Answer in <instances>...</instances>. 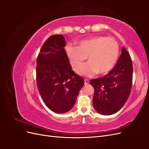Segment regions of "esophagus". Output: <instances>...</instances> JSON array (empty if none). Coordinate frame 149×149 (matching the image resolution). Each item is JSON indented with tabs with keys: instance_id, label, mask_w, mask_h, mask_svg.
<instances>
[{
	"instance_id": "obj_1",
	"label": "esophagus",
	"mask_w": 149,
	"mask_h": 149,
	"mask_svg": "<svg viewBox=\"0 0 149 149\" xmlns=\"http://www.w3.org/2000/svg\"><path fill=\"white\" fill-rule=\"evenodd\" d=\"M89 79H84V84H88L89 83Z\"/></svg>"
}]
</instances>
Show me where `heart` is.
<instances>
[{
  "mask_svg": "<svg viewBox=\"0 0 149 149\" xmlns=\"http://www.w3.org/2000/svg\"><path fill=\"white\" fill-rule=\"evenodd\" d=\"M65 52L70 64L77 68L86 59L89 61L76 70L81 75H104L114 68L119 56V45L115 39L96 36L78 42V47L67 45Z\"/></svg>",
  "mask_w": 149,
  "mask_h": 149,
  "instance_id": "b5f03b06",
  "label": "heart"
}]
</instances>
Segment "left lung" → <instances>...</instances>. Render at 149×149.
Wrapping results in <instances>:
<instances>
[{
	"label": "left lung",
	"instance_id": "left-lung-1",
	"mask_svg": "<svg viewBox=\"0 0 149 149\" xmlns=\"http://www.w3.org/2000/svg\"><path fill=\"white\" fill-rule=\"evenodd\" d=\"M133 66L131 58L123 47L114 68L104 77L92 79L94 88L93 104L102 115H111L119 111L130 95L132 84Z\"/></svg>",
	"mask_w": 149,
	"mask_h": 149
}]
</instances>
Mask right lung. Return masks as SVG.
I'll return each instance as SVG.
<instances>
[{
  "mask_svg": "<svg viewBox=\"0 0 149 149\" xmlns=\"http://www.w3.org/2000/svg\"><path fill=\"white\" fill-rule=\"evenodd\" d=\"M65 45L63 35L49 37L39 52L36 68L40 96L49 109L59 114L72 109L84 83L81 76L72 70Z\"/></svg>",
  "mask_w": 149,
  "mask_h": 149,
  "instance_id": "1",
  "label": "right lung"
}]
</instances>
